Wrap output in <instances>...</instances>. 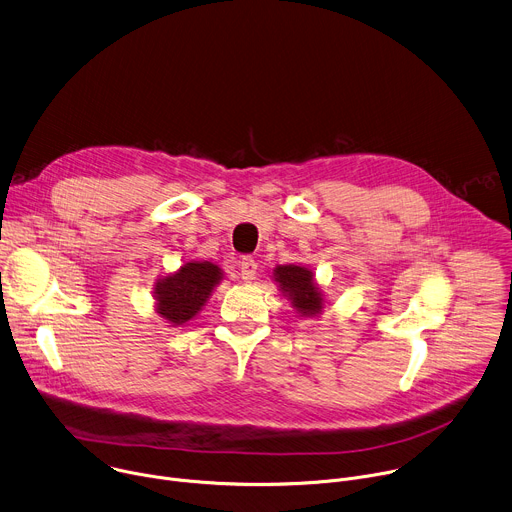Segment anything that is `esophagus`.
<instances>
[{
	"label": "esophagus",
	"instance_id": "1",
	"mask_svg": "<svg viewBox=\"0 0 512 512\" xmlns=\"http://www.w3.org/2000/svg\"><path fill=\"white\" fill-rule=\"evenodd\" d=\"M256 272H258V264L256 260H252L250 256H244L242 262H240V276L244 282H252L256 278Z\"/></svg>",
	"mask_w": 512,
	"mask_h": 512
}]
</instances>
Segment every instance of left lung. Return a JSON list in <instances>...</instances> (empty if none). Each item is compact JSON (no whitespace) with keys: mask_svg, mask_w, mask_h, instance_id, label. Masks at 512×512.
I'll list each match as a JSON object with an SVG mask.
<instances>
[{"mask_svg":"<svg viewBox=\"0 0 512 512\" xmlns=\"http://www.w3.org/2000/svg\"><path fill=\"white\" fill-rule=\"evenodd\" d=\"M274 280L302 317H315L323 311V294L315 282L313 270L296 264L276 266Z\"/></svg>","mask_w":512,"mask_h":512,"instance_id":"obj_1","label":"left lung"}]
</instances>
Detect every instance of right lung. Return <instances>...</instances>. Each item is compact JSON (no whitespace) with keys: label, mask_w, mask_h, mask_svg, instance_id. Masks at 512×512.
<instances>
[{"label":"right lung","mask_w":512,"mask_h":512,"mask_svg":"<svg viewBox=\"0 0 512 512\" xmlns=\"http://www.w3.org/2000/svg\"><path fill=\"white\" fill-rule=\"evenodd\" d=\"M222 270L214 262H187L155 282L157 313L171 325H185L208 302Z\"/></svg>","instance_id":"obj_1"}]
</instances>
